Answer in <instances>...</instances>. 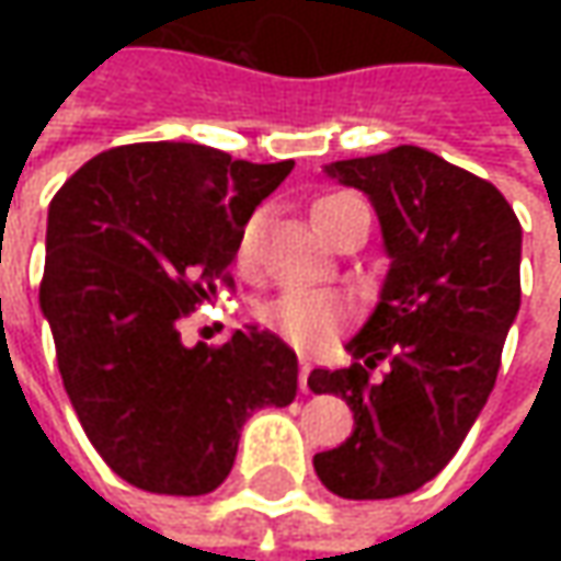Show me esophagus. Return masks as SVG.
<instances>
[{
	"label": "esophagus",
	"instance_id": "1",
	"mask_svg": "<svg viewBox=\"0 0 561 561\" xmlns=\"http://www.w3.org/2000/svg\"><path fill=\"white\" fill-rule=\"evenodd\" d=\"M309 375H312V365L302 358V362H299V390H302V393H309V390H312V387H309Z\"/></svg>",
	"mask_w": 561,
	"mask_h": 561
}]
</instances>
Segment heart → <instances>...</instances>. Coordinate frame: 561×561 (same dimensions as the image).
<instances>
[{"instance_id":"heart-1","label":"heart","mask_w":561,"mask_h":561,"mask_svg":"<svg viewBox=\"0 0 561 561\" xmlns=\"http://www.w3.org/2000/svg\"><path fill=\"white\" fill-rule=\"evenodd\" d=\"M353 203H358V199L350 196V193L318 196L312 203L314 227L324 237H331L340 215ZM259 240H262V215H252L247 227H243V233H240V262L243 265L255 262ZM346 314H350V306L340 296H334V293L290 290L284 293L280 299H274L265 309V321L271 324V331H277L296 350H314V346L328 343L343 328Z\"/></svg>"}]
</instances>
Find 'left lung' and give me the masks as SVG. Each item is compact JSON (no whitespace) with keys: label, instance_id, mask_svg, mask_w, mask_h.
I'll list each match as a JSON object with an SVG mask.
<instances>
[{"label":"left lung","instance_id":"8db88e82","mask_svg":"<svg viewBox=\"0 0 561 561\" xmlns=\"http://www.w3.org/2000/svg\"><path fill=\"white\" fill-rule=\"evenodd\" d=\"M377 211L390 271L380 302L346 350L353 365L314 368L356 427L314 456L343 500H390L434 481L459 453L496 383L522 306V225L496 186L421 146L324 168ZM377 360L383 381L370 380Z\"/></svg>","mask_w":561,"mask_h":561}]
</instances>
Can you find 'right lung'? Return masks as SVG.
<instances>
[{"label":"right lung","instance_id":"obj_1","mask_svg":"<svg viewBox=\"0 0 561 561\" xmlns=\"http://www.w3.org/2000/svg\"><path fill=\"white\" fill-rule=\"evenodd\" d=\"M290 171V159L134 142L99 152L49 203L39 309L80 427L127 484L211 493L249 415L296 397V353L277 334L247 328L190 350L178 331L233 284L243 227Z\"/></svg>","mask_w":561,"mask_h":561}]
</instances>
